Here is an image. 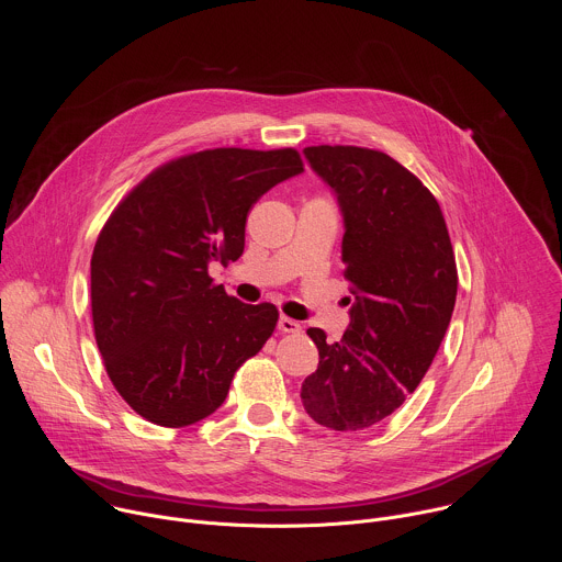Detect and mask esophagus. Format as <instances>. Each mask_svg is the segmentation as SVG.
<instances>
[{
  "label": "esophagus",
  "instance_id": "34e87169",
  "mask_svg": "<svg viewBox=\"0 0 562 562\" xmlns=\"http://www.w3.org/2000/svg\"><path fill=\"white\" fill-rule=\"evenodd\" d=\"M278 329H280L282 334H300V331H302V327H300L297 319H291V317H286V315H280V319H278Z\"/></svg>",
  "mask_w": 562,
  "mask_h": 562
}]
</instances>
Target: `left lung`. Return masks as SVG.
Masks as SVG:
<instances>
[{"mask_svg":"<svg viewBox=\"0 0 562 562\" xmlns=\"http://www.w3.org/2000/svg\"><path fill=\"white\" fill-rule=\"evenodd\" d=\"M304 157L338 198L356 302L340 342L306 331L319 362L300 397L317 425L360 431L391 416L431 367L456 304L453 247L438 200L386 153L323 144Z\"/></svg>","mask_w":562,"mask_h":562,"instance_id":"left-lung-1","label":"left lung"}]
</instances>
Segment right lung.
I'll return each instance as SVG.
<instances>
[{"instance_id": "obj_1", "label": "right lung", "mask_w": 562, "mask_h": 562, "mask_svg": "<svg viewBox=\"0 0 562 562\" xmlns=\"http://www.w3.org/2000/svg\"><path fill=\"white\" fill-rule=\"evenodd\" d=\"M304 171L295 148H209L148 173L111 213L91 258V311L106 373L159 427L211 416L235 371L278 325L209 276L245 251L251 206Z\"/></svg>"}]
</instances>
